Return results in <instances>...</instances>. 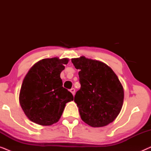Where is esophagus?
Masks as SVG:
<instances>
[{"label":"esophagus","instance_id":"obj_1","mask_svg":"<svg viewBox=\"0 0 151 151\" xmlns=\"http://www.w3.org/2000/svg\"><path fill=\"white\" fill-rule=\"evenodd\" d=\"M70 91H71V93L73 95V96H74V95H75V91H76V89H75V88H71V89H70Z\"/></svg>","mask_w":151,"mask_h":151}]
</instances>
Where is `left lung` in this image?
<instances>
[{
    "mask_svg": "<svg viewBox=\"0 0 151 151\" xmlns=\"http://www.w3.org/2000/svg\"><path fill=\"white\" fill-rule=\"evenodd\" d=\"M78 73L80 89L74 101L80 117L92 127H102L114 121L120 112L124 101L121 82L106 64L81 56L72 58Z\"/></svg>",
    "mask_w": 151,
    "mask_h": 151,
    "instance_id": "obj_1",
    "label": "left lung"
}]
</instances>
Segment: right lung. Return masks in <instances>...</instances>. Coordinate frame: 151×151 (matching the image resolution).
Instances as JSON below:
<instances>
[{"label": "right lung", "mask_w": 151, "mask_h": 151, "mask_svg": "<svg viewBox=\"0 0 151 151\" xmlns=\"http://www.w3.org/2000/svg\"><path fill=\"white\" fill-rule=\"evenodd\" d=\"M68 58H45L29 69L22 82L19 102L26 116L33 122L50 126L60 118L67 102L73 100L63 86L60 73Z\"/></svg>", "instance_id": "add662e5"}]
</instances>
